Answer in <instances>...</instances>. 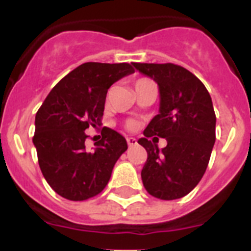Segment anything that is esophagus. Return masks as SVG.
<instances>
[{
    "mask_svg": "<svg viewBox=\"0 0 251 251\" xmlns=\"http://www.w3.org/2000/svg\"><path fill=\"white\" fill-rule=\"evenodd\" d=\"M127 143L129 147H133V146L137 145V139L133 138V137H129V138H127Z\"/></svg>",
    "mask_w": 251,
    "mask_h": 251,
    "instance_id": "1",
    "label": "esophagus"
}]
</instances>
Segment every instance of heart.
<instances>
[{"mask_svg":"<svg viewBox=\"0 0 251 251\" xmlns=\"http://www.w3.org/2000/svg\"><path fill=\"white\" fill-rule=\"evenodd\" d=\"M128 127L133 128V127H134V123H133V122H129V123H128Z\"/></svg>","mask_w":251,"mask_h":251,"instance_id":"obj_1","label":"heart"}]
</instances>
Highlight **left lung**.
Segmentation results:
<instances>
[{
    "instance_id": "1",
    "label": "left lung",
    "mask_w": 251,
    "mask_h": 251,
    "mask_svg": "<svg viewBox=\"0 0 251 251\" xmlns=\"http://www.w3.org/2000/svg\"><path fill=\"white\" fill-rule=\"evenodd\" d=\"M133 66L152 77L159 88V113L150 122L138 143L147 151L141 172L147 192L161 200H176L194 190L207 168L215 145L216 115L202 81L176 64ZM166 138L161 151L148 141Z\"/></svg>"
}]
</instances>
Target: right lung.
<instances>
[{
    "mask_svg": "<svg viewBox=\"0 0 251 251\" xmlns=\"http://www.w3.org/2000/svg\"><path fill=\"white\" fill-rule=\"evenodd\" d=\"M132 73L127 63L81 64L51 89L37 110L32 142L40 170L64 199L84 201L100 194L127 151L126 138L106 127L95 150L86 151L85 129L100 126L108 89Z\"/></svg>",
    "mask_w": 251,
    "mask_h": 251,
    "instance_id": "right-lung-1",
    "label": "right lung"
}]
</instances>
